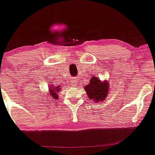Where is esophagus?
Masks as SVG:
<instances>
[{"label": "esophagus", "mask_w": 155, "mask_h": 155, "mask_svg": "<svg viewBox=\"0 0 155 155\" xmlns=\"http://www.w3.org/2000/svg\"><path fill=\"white\" fill-rule=\"evenodd\" d=\"M77 81H76V79H73L71 81V84L72 86H76L77 85Z\"/></svg>", "instance_id": "1"}]
</instances>
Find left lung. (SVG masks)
I'll return each instance as SVG.
<instances>
[{
	"label": "left lung",
	"instance_id": "obj_1",
	"mask_svg": "<svg viewBox=\"0 0 155 155\" xmlns=\"http://www.w3.org/2000/svg\"><path fill=\"white\" fill-rule=\"evenodd\" d=\"M109 84L107 81H102L95 76L91 78L89 84L85 86V91L89 98L96 102L103 101L107 95Z\"/></svg>",
	"mask_w": 155,
	"mask_h": 155
}]
</instances>
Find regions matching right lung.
<instances>
[{
  "label": "right lung",
  "mask_w": 155,
  "mask_h": 155,
  "mask_svg": "<svg viewBox=\"0 0 155 155\" xmlns=\"http://www.w3.org/2000/svg\"><path fill=\"white\" fill-rule=\"evenodd\" d=\"M60 89L61 88H59V86L56 87H50V94H51V96L53 97V98L56 99L57 100L58 97V96L57 94V92H58Z\"/></svg>",
  "instance_id": "obj_1"
}]
</instances>
